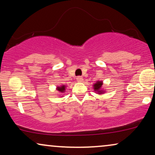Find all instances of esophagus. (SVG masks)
Segmentation results:
<instances>
[{
    "mask_svg": "<svg viewBox=\"0 0 155 155\" xmlns=\"http://www.w3.org/2000/svg\"><path fill=\"white\" fill-rule=\"evenodd\" d=\"M76 81L78 82H82L84 81L83 77H82V76H78V77L76 78Z\"/></svg>",
    "mask_w": 155,
    "mask_h": 155,
    "instance_id": "1",
    "label": "esophagus"
}]
</instances>
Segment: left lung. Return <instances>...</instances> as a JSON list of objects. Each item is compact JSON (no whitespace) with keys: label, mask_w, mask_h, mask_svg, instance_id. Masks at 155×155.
Masks as SVG:
<instances>
[{"label":"left lung","mask_w":155,"mask_h":155,"mask_svg":"<svg viewBox=\"0 0 155 155\" xmlns=\"http://www.w3.org/2000/svg\"><path fill=\"white\" fill-rule=\"evenodd\" d=\"M103 83L102 81H97L96 83H95L94 85V91L96 93V94H98L99 95H101V94H104L105 92H106V91H105L104 88H103Z\"/></svg>","instance_id":"left-lung-1"}]
</instances>
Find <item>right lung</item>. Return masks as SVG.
<instances>
[{"mask_svg": "<svg viewBox=\"0 0 155 155\" xmlns=\"http://www.w3.org/2000/svg\"><path fill=\"white\" fill-rule=\"evenodd\" d=\"M66 88H67L66 85H64V84H62V85L60 86H57V87L56 88V89L58 91L59 93H61V94H64L66 91Z\"/></svg>", "mask_w": 155, "mask_h": 155, "instance_id": "right-lung-1", "label": "right lung"}]
</instances>
